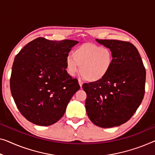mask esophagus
Instances as JSON below:
<instances>
[{"label":"esophagus","mask_w":155,"mask_h":155,"mask_svg":"<svg viewBox=\"0 0 155 155\" xmlns=\"http://www.w3.org/2000/svg\"><path fill=\"white\" fill-rule=\"evenodd\" d=\"M78 84H79V85H80V87H82V85H83V84H84V83H83V81L81 79H78Z\"/></svg>","instance_id":"34e87169"}]
</instances>
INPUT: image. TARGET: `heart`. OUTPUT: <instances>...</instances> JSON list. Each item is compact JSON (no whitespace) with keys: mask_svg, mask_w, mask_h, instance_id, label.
<instances>
[{"mask_svg":"<svg viewBox=\"0 0 155 155\" xmlns=\"http://www.w3.org/2000/svg\"><path fill=\"white\" fill-rule=\"evenodd\" d=\"M114 55L110 48L93 43L78 46L72 55L65 58V68L69 75L74 76L80 68V72L89 82H97L108 74L113 65Z\"/></svg>","mask_w":155,"mask_h":155,"instance_id":"1","label":"heart"}]
</instances>
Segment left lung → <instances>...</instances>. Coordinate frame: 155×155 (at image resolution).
<instances>
[{
  "label": "left lung",
  "mask_w": 155,
  "mask_h": 155,
  "mask_svg": "<svg viewBox=\"0 0 155 155\" xmlns=\"http://www.w3.org/2000/svg\"><path fill=\"white\" fill-rule=\"evenodd\" d=\"M111 49L114 62L109 72L100 81L84 84L85 109L89 119L103 128L127 122L142 102L145 72L137 48L129 41L97 40Z\"/></svg>",
  "instance_id": "1"
}]
</instances>
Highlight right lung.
Returning <instances> with one entry per match:
<instances>
[{"label":"right lung","instance_id":"1","mask_svg":"<svg viewBox=\"0 0 155 155\" xmlns=\"http://www.w3.org/2000/svg\"><path fill=\"white\" fill-rule=\"evenodd\" d=\"M78 41L38 38L16 55L10 78L12 95L25 118L40 126L58 122L80 88L68 74L65 58Z\"/></svg>","mask_w":155,"mask_h":155}]
</instances>
